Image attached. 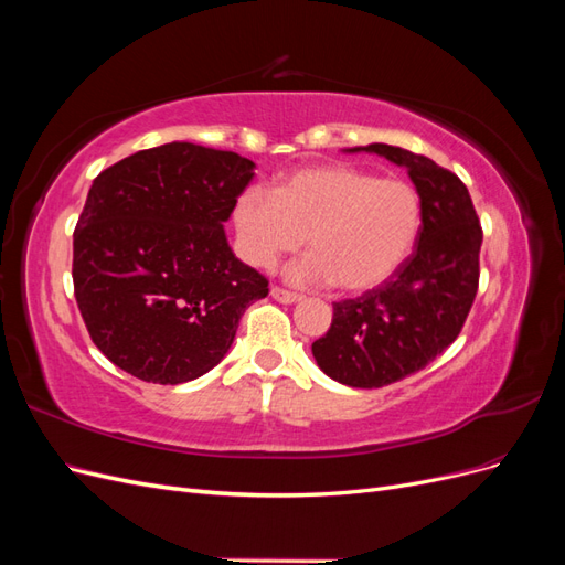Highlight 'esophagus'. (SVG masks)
<instances>
[{"instance_id": "obj_1", "label": "esophagus", "mask_w": 565, "mask_h": 565, "mask_svg": "<svg viewBox=\"0 0 565 565\" xmlns=\"http://www.w3.org/2000/svg\"><path fill=\"white\" fill-rule=\"evenodd\" d=\"M270 297L276 299V301H280V303H297L301 299L297 292H289V289L278 287V285L270 287Z\"/></svg>"}]
</instances>
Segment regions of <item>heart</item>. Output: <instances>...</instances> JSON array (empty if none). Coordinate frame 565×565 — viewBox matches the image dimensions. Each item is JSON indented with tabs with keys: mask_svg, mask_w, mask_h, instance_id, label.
Listing matches in <instances>:
<instances>
[{
	"mask_svg": "<svg viewBox=\"0 0 565 565\" xmlns=\"http://www.w3.org/2000/svg\"><path fill=\"white\" fill-rule=\"evenodd\" d=\"M233 226L252 266L270 268L306 237L311 252L287 268L289 280L365 292L388 280L413 252L422 198L398 177L318 164L285 177L273 193L245 188L233 204Z\"/></svg>",
	"mask_w": 565,
	"mask_h": 565,
	"instance_id": "heart-1",
	"label": "heart"
}]
</instances>
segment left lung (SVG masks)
Returning <instances> with one entry per match:
<instances>
[{"mask_svg":"<svg viewBox=\"0 0 565 565\" xmlns=\"http://www.w3.org/2000/svg\"><path fill=\"white\" fill-rule=\"evenodd\" d=\"M405 167L422 198L415 252L380 287L337 301L332 324L313 341L318 367L339 384L380 388L429 365L461 332L478 289L483 231L467 185L434 160L405 148L370 143Z\"/></svg>","mask_w":565,"mask_h":565,"instance_id":"1","label":"left lung"}]
</instances>
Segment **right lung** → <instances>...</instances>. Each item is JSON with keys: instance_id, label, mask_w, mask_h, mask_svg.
I'll list each match as a JSON object with an SVG mask.
<instances>
[{"instance_id": "1", "label": "right lung", "mask_w": 565, "mask_h": 565, "mask_svg": "<svg viewBox=\"0 0 565 565\" xmlns=\"http://www.w3.org/2000/svg\"><path fill=\"white\" fill-rule=\"evenodd\" d=\"M254 167L174 141L94 179L73 235V282L92 341L119 370L152 384L202 377L228 353L247 306L268 295L224 231Z\"/></svg>"}]
</instances>
